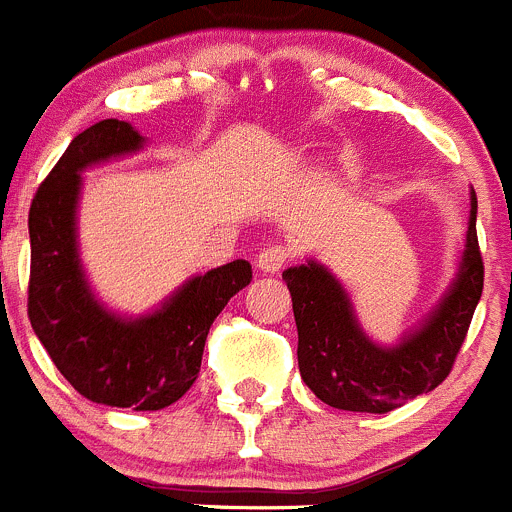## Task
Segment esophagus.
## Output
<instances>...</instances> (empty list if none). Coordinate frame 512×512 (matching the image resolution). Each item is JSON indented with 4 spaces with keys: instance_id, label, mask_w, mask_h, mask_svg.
<instances>
[{
    "instance_id": "34e87169",
    "label": "esophagus",
    "mask_w": 512,
    "mask_h": 512,
    "mask_svg": "<svg viewBox=\"0 0 512 512\" xmlns=\"http://www.w3.org/2000/svg\"><path fill=\"white\" fill-rule=\"evenodd\" d=\"M286 259H289V251H286L284 246L269 243V246L261 248L259 256H256V269L264 271V274H279V271L284 269Z\"/></svg>"
}]
</instances>
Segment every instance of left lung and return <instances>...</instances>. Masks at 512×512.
<instances>
[{
  "label": "left lung",
  "mask_w": 512,
  "mask_h": 512,
  "mask_svg": "<svg viewBox=\"0 0 512 512\" xmlns=\"http://www.w3.org/2000/svg\"><path fill=\"white\" fill-rule=\"evenodd\" d=\"M478 198L470 191V221L460 266L430 314L397 344H377L362 329L342 281L309 259L284 271L299 329V372L306 387L329 407L384 412L432 392L450 374L483 294L478 246Z\"/></svg>",
  "instance_id": "left-lung-1"
}]
</instances>
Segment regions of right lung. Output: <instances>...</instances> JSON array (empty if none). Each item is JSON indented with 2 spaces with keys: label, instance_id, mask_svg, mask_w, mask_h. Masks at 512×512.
<instances>
[{
  "label": "right lung",
  "instance_id": "add662e5",
  "mask_svg": "<svg viewBox=\"0 0 512 512\" xmlns=\"http://www.w3.org/2000/svg\"><path fill=\"white\" fill-rule=\"evenodd\" d=\"M145 138L125 120L82 130L29 208V321L62 377L90 402L163 410L196 382L213 319L251 284L243 259L193 276L158 309L123 316L92 291L80 259L77 213L82 170L143 150Z\"/></svg>",
  "mask_w": 512,
  "mask_h": 512
}]
</instances>
